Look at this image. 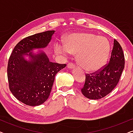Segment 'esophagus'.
Masks as SVG:
<instances>
[{
  "label": "esophagus",
  "instance_id": "esophagus-1",
  "mask_svg": "<svg viewBox=\"0 0 133 133\" xmlns=\"http://www.w3.org/2000/svg\"><path fill=\"white\" fill-rule=\"evenodd\" d=\"M67 66H68L69 68H74V67H75V65H74L73 63L70 62V63H68V65H67Z\"/></svg>",
  "mask_w": 133,
  "mask_h": 133
}]
</instances>
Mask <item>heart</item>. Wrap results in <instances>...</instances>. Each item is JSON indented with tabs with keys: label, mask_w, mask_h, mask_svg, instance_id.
<instances>
[{
	"label": "heart",
	"mask_w": 133,
	"mask_h": 133,
	"mask_svg": "<svg viewBox=\"0 0 133 133\" xmlns=\"http://www.w3.org/2000/svg\"><path fill=\"white\" fill-rule=\"evenodd\" d=\"M55 50L57 53L64 55L68 52L77 54V61L81 66L89 71H96L106 63L111 45L106 37L81 32L69 36L65 45L57 43Z\"/></svg>",
	"instance_id": "b5f03b06"
}]
</instances>
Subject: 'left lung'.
<instances>
[{
    "instance_id": "1",
    "label": "left lung",
    "mask_w": 133,
    "mask_h": 133,
    "mask_svg": "<svg viewBox=\"0 0 133 133\" xmlns=\"http://www.w3.org/2000/svg\"><path fill=\"white\" fill-rule=\"evenodd\" d=\"M125 66V57L119 43L114 39L109 62L101 70L87 73L81 89L87 98L97 100L110 93L117 85Z\"/></svg>"
}]
</instances>
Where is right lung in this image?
I'll use <instances>...</instances> for the list:
<instances>
[{
    "mask_svg": "<svg viewBox=\"0 0 133 133\" xmlns=\"http://www.w3.org/2000/svg\"><path fill=\"white\" fill-rule=\"evenodd\" d=\"M55 31L35 34L21 40L12 50L7 67L9 88L17 100L29 106H38L48 99L56 74L66 64L51 62L44 52L34 55V48L46 47ZM30 52L31 61L23 55Z\"/></svg>",
    "mask_w": 133,
    "mask_h": 133,
    "instance_id": "add662e5",
    "label": "right lung"
}]
</instances>
